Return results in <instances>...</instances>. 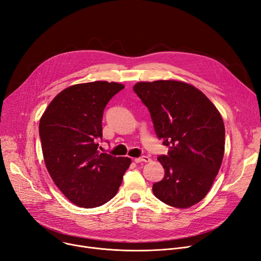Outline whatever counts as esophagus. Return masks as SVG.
Returning <instances> with one entry per match:
<instances>
[{
    "instance_id": "esophagus-1",
    "label": "esophagus",
    "mask_w": 261,
    "mask_h": 261,
    "mask_svg": "<svg viewBox=\"0 0 261 261\" xmlns=\"http://www.w3.org/2000/svg\"><path fill=\"white\" fill-rule=\"evenodd\" d=\"M134 161H135L136 163H140V162H149V161H150V159H149V157H147V156H142V157H139V158H135V159H134Z\"/></svg>"
}]
</instances>
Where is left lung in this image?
I'll return each mask as SVG.
<instances>
[{
	"label": "left lung",
	"mask_w": 261,
	"mask_h": 261,
	"mask_svg": "<svg viewBox=\"0 0 261 261\" xmlns=\"http://www.w3.org/2000/svg\"><path fill=\"white\" fill-rule=\"evenodd\" d=\"M134 91L147 107L157 137L170 148L158 157L165 173L152 185V193L178 208L201 201L223 159L221 115L203 93L185 82H139Z\"/></svg>",
	"instance_id": "8db88e82"
}]
</instances>
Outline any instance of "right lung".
Returning <instances> with one entry per match:
<instances>
[{
  "label": "right lung",
  "mask_w": 261,
  "mask_h": 261,
  "mask_svg": "<svg viewBox=\"0 0 261 261\" xmlns=\"http://www.w3.org/2000/svg\"><path fill=\"white\" fill-rule=\"evenodd\" d=\"M124 86L96 81L62 90L39 125L45 165L56 186L75 205L100 206L117 194L132 160L102 152L106 104Z\"/></svg>",
  "instance_id": "obj_1"
}]
</instances>
